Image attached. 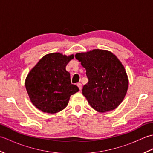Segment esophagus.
<instances>
[{"instance_id":"1","label":"esophagus","mask_w":153,"mask_h":153,"mask_svg":"<svg viewBox=\"0 0 153 153\" xmlns=\"http://www.w3.org/2000/svg\"><path fill=\"white\" fill-rule=\"evenodd\" d=\"M77 87H79V89L80 91H82V83H78L77 84Z\"/></svg>"}]
</instances>
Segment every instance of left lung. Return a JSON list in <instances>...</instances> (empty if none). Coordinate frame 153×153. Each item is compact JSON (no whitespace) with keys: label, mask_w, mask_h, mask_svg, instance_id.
Segmentation results:
<instances>
[{"label":"left lung","mask_w":153,"mask_h":153,"mask_svg":"<svg viewBox=\"0 0 153 153\" xmlns=\"http://www.w3.org/2000/svg\"><path fill=\"white\" fill-rule=\"evenodd\" d=\"M85 68L89 82L82 93L97 111L108 112L116 108L126 95L128 78L125 68L114 54L95 49L75 56Z\"/></svg>","instance_id":"1"}]
</instances>
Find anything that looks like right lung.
<instances>
[{
	"label": "right lung",
	"instance_id": "1",
	"mask_svg": "<svg viewBox=\"0 0 153 153\" xmlns=\"http://www.w3.org/2000/svg\"><path fill=\"white\" fill-rule=\"evenodd\" d=\"M74 55L60 53L45 55L25 79V88L33 105L43 112L54 114L67 106L70 97L79 91L71 84L66 66Z\"/></svg>",
	"mask_w": 153,
	"mask_h": 153
}]
</instances>
